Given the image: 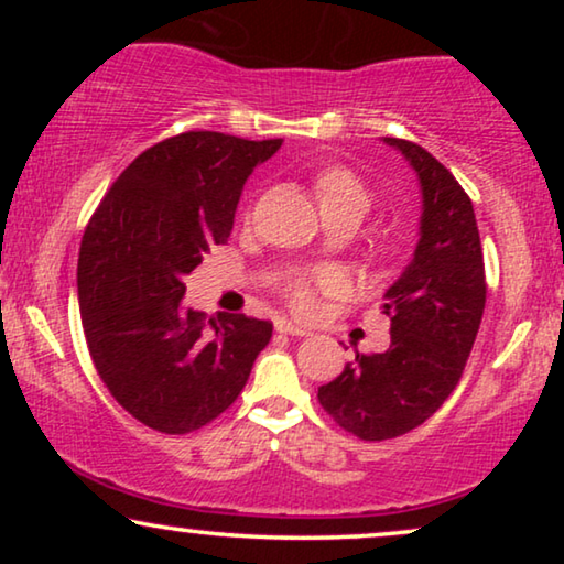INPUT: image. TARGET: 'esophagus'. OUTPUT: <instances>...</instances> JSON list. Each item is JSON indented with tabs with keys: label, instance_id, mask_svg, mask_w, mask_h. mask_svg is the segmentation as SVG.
I'll return each instance as SVG.
<instances>
[{
	"label": "esophagus",
	"instance_id": "1",
	"mask_svg": "<svg viewBox=\"0 0 564 564\" xmlns=\"http://www.w3.org/2000/svg\"><path fill=\"white\" fill-rule=\"evenodd\" d=\"M274 328L280 330V334H284V336H307V334H311V330L303 328V326H295V323L288 321V318H280V321H276V323H274Z\"/></svg>",
	"mask_w": 564,
	"mask_h": 564
}]
</instances>
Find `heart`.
Segmentation results:
<instances>
[{"label":"heart","mask_w":564,"mask_h":564,"mask_svg":"<svg viewBox=\"0 0 564 564\" xmlns=\"http://www.w3.org/2000/svg\"><path fill=\"white\" fill-rule=\"evenodd\" d=\"M313 192L318 199L323 215L336 213V210H349L357 213L359 218L369 210L372 205V192L365 182L359 180L351 169L330 164L321 169L313 176ZM336 280L330 274H311V276H295L288 284V297L290 305L297 313H313L318 307V300L323 292H334Z\"/></svg>","instance_id":"1"}]
</instances>
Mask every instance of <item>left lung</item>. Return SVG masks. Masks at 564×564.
<instances>
[{"instance_id":"left-lung-1","label":"left lung","mask_w":564,"mask_h":564,"mask_svg":"<svg viewBox=\"0 0 564 564\" xmlns=\"http://www.w3.org/2000/svg\"><path fill=\"white\" fill-rule=\"evenodd\" d=\"M384 141L421 180V238L384 295L388 351L357 354L334 382L318 388L323 411L361 442L403 436L444 405L465 372L488 295L473 199L419 143Z\"/></svg>"}]
</instances>
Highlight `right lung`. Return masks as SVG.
<instances>
[{"label":"right lung","mask_w":564,"mask_h":564,"mask_svg":"<svg viewBox=\"0 0 564 564\" xmlns=\"http://www.w3.org/2000/svg\"><path fill=\"white\" fill-rule=\"evenodd\" d=\"M282 138L189 130L166 138L112 182L84 230L79 311L110 395L159 434H192L241 395L272 323L187 311L184 276L226 243L249 174Z\"/></svg>","instance_id":"right-lung-1"}]
</instances>
